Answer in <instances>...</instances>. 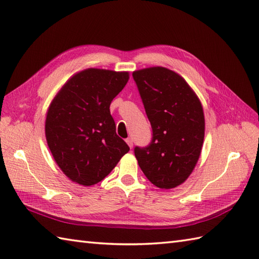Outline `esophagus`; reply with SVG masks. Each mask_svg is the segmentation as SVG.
<instances>
[{"instance_id": "obj_1", "label": "esophagus", "mask_w": 259, "mask_h": 259, "mask_svg": "<svg viewBox=\"0 0 259 259\" xmlns=\"http://www.w3.org/2000/svg\"><path fill=\"white\" fill-rule=\"evenodd\" d=\"M125 142H126V144H128V146H129L130 148L134 147V141H133V139H131V138H126V139H125Z\"/></svg>"}]
</instances>
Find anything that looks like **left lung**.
I'll list each match as a JSON object with an SVG mask.
<instances>
[{
    "mask_svg": "<svg viewBox=\"0 0 259 259\" xmlns=\"http://www.w3.org/2000/svg\"><path fill=\"white\" fill-rule=\"evenodd\" d=\"M133 76L152 129L151 142L136 146L135 156L151 184L175 188L189 177L200 156L205 136L201 103L171 70L148 68Z\"/></svg>",
    "mask_w": 259,
    "mask_h": 259,
    "instance_id": "obj_1",
    "label": "left lung"
}]
</instances>
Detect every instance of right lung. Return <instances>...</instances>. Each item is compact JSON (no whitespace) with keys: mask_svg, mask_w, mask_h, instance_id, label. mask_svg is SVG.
Returning <instances> with one entry per match:
<instances>
[{"mask_svg":"<svg viewBox=\"0 0 259 259\" xmlns=\"http://www.w3.org/2000/svg\"><path fill=\"white\" fill-rule=\"evenodd\" d=\"M128 72L87 69L73 75L53 99L46 137L54 160L74 183L92 186L106 178L130 150L115 133L110 104Z\"/></svg>","mask_w":259,"mask_h":259,"instance_id":"obj_1","label":"right lung"}]
</instances>
